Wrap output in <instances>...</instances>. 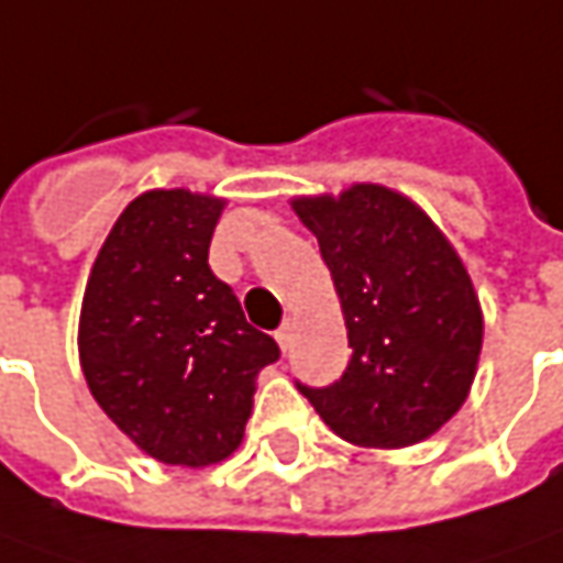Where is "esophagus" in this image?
<instances>
[{
    "label": "esophagus",
    "mask_w": 563,
    "mask_h": 563,
    "mask_svg": "<svg viewBox=\"0 0 563 563\" xmlns=\"http://www.w3.org/2000/svg\"><path fill=\"white\" fill-rule=\"evenodd\" d=\"M292 332H296V320H286L280 330H277V342H280L283 351L292 347Z\"/></svg>",
    "instance_id": "esophagus-1"
}]
</instances>
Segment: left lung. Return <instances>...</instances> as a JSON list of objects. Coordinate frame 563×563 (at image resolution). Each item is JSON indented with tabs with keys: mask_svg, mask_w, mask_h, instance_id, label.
<instances>
[{
	"mask_svg": "<svg viewBox=\"0 0 563 563\" xmlns=\"http://www.w3.org/2000/svg\"><path fill=\"white\" fill-rule=\"evenodd\" d=\"M342 298L351 361L339 382L296 388L361 446H410L465 404L481 308L459 255L422 209L378 185L296 200Z\"/></svg>",
	"mask_w": 563,
	"mask_h": 563,
	"instance_id": "left-lung-1",
	"label": "left lung"
}]
</instances>
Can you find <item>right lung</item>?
<instances>
[{"mask_svg":"<svg viewBox=\"0 0 563 563\" xmlns=\"http://www.w3.org/2000/svg\"><path fill=\"white\" fill-rule=\"evenodd\" d=\"M221 206L190 190L141 194L117 218L82 298L79 361L98 407L169 465L231 456L258 369L280 361L209 267Z\"/></svg>","mask_w":563,"mask_h":563,"instance_id":"1","label":"right lung"}]
</instances>
